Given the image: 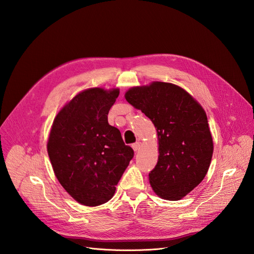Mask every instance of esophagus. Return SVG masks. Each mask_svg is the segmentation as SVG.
Listing matches in <instances>:
<instances>
[{
  "instance_id": "34e87169",
  "label": "esophagus",
  "mask_w": 254,
  "mask_h": 254,
  "mask_svg": "<svg viewBox=\"0 0 254 254\" xmlns=\"http://www.w3.org/2000/svg\"><path fill=\"white\" fill-rule=\"evenodd\" d=\"M140 147H141V143L140 142H135V143H133L132 144V148H133V150L134 151H137L140 149Z\"/></svg>"
}]
</instances>
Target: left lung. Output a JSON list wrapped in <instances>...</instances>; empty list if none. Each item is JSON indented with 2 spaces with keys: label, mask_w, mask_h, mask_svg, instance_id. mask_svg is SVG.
Masks as SVG:
<instances>
[{
  "label": "left lung",
  "mask_w": 254,
  "mask_h": 254,
  "mask_svg": "<svg viewBox=\"0 0 254 254\" xmlns=\"http://www.w3.org/2000/svg\"><path fill=\"white\" fill-rule=\"evenodd\" d=\"M125 97L157 128L159 159L149 173L152 190L161 198L179 200L210 167L213 140L204 110L186 90L168 82L131 88Z\"/></svg>",
  "instance_id": "left-lung-1"
}]
</instances>
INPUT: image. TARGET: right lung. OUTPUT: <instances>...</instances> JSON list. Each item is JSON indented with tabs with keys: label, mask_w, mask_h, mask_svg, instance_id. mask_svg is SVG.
Listing matches in <instances>:
<instances>
[{
	"label": "right lung",
	"mask_w": 254,
	"mask_h": 254,
	"mask_svg": "<svg viewBox=\"0 0 254 254\" xmlns=\"http://www.w3.org/2000/svg\"><path fill=\"white\" fill-rule=\"evenodd\" d=\"M119 89L76 95L54 120L48 152L58 181L76 201L96 206L112 198L133 149L108 123Z\"/></svg>",
	"instance_id": "right-lung-1"
}]
</instances>
